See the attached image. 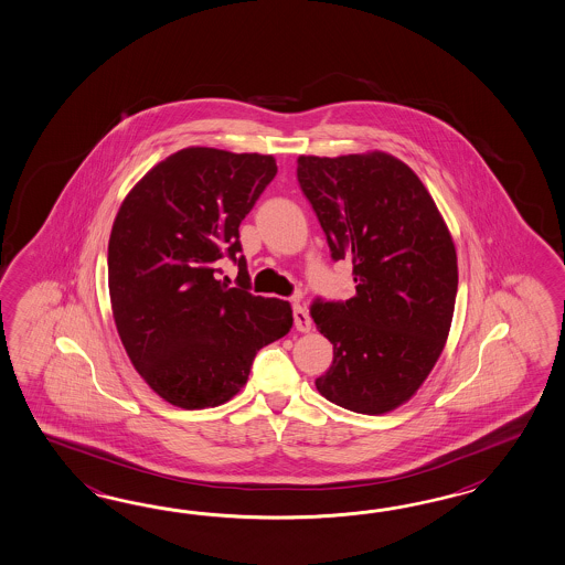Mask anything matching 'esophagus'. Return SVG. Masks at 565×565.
<instances>
[{
    "label": "esophagus",
    "mask_w": 565,
    "mask_h": 565,
    "mask_svg": "<svg viewBox=\"0 0 565 565\" xmlns=\"http://www.w3.org/2000/svg\"><path fill=\"white\" fill-rule=\"evenodd\" d=\"M292 318H295V328L299 332H309L311 330V318H309V313H307L303 305H292Z\"/></svg>",
    "instance_id": "34e87169"
}]
</instances>
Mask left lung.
<instances>
[{"label":"left lung","mask_w":565,"mask_h":565,"mask_svg":"<svg viewBox=\"0 0 565 565\" xmlns=\"http://www.w3.org/2000/svg\"><path fill=\"white\" fill-rule=\"evenodd\" d=\"M297 180L332 260L352 258L356 292L316 299L311 318L333 344L319 393L356 414H385L430 375L459 285L457 252L433 196L383 151L297 160Z\"/></svg>","instance_id":"8db88e82"}]
</instances>
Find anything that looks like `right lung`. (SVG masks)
<instances>
[{"label": "right lung", "instance_id": "add662e5", "mask_svg": "<svg viewBox=\"0 0 565 565\" xmlns=\"http://www.w3.org/2000/svg\"><path fill=\"white\" fill-rule=\"evenodd\" d=\"M276 175L273 156L186 147L151 168L116 213L108 290L120 342L168 404L203 409L246 385L260 348L287 335V301L249 292L239 223ZM238 264V287L217 260Z\"/></svg>", "mask_w": 565, "mask_h": 565}]
</instances>
